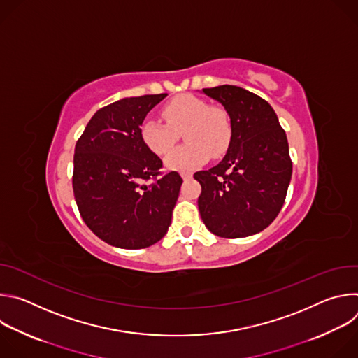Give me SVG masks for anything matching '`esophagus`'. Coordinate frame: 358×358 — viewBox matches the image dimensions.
<instances>
[{
  "mask_svg": "<svg viewBox=\"0 0 358 358\" xmlns=\"http://www.w3.org/2000/svg\"><path fill=\"white\" fill-rule=\"evenodd\" d=\"M181 177H182V180H189V178L192 177V173H189V171H182V173H181Z\"/></svg>",
  "mask_w": 358,
  "mask_h": 358,
  "instance_id": "esophagus-1",
  "label": "esophagus"
}]
</instances>
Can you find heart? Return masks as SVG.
Instances as JSON below:
<instances>
[{
    "label": "heart",
    "instance_id": "1",
    "mask_svg": "<svg viewBox=\"0 0 358 358\" xmlns=\"http://www.w3.org/2000/svg\"><path fill=\"white\" fill-rule=\"evenodd\" d=\"M167 124L145 117L140 124V138L157 156H164L173 148L177 131L182 129L185 145L173 150L166 157V167L176 171H188L206 163L210 156H222L232 137V124L225 109L210 106L207 100L192 94H180L163 108Z\"/></svg>",
    "mask_w": 358,
    "mask_h": 358
}]
</instances>
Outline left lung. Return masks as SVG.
Wrapping results in <instances>:
<instances>
[{"label": "left lung", "instance_id": "left-lung-1", "mask_svg": "<svg viewBox=\"0 0 358 358\" xmlns=\"http://www.w3.org/2000/svg\"><path fill=\"white\" fill-rule=\"evenodd\" d=\"M229 115L232 137L227 155L213 169L198 171L202 222L222 238L264 231L283 207L292 178L285 130L266 100L246 89L222 85L202 89Z\"/></svg>", "mask_w": 358, "mask_h": 358}]
</instances>
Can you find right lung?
I'll return each mask as SVG.
<instances>
[{
	"label": "right lung",
	"mask_w": 358,
	"mask_h": 358,
	"mask_svg": "<svg viewBox=\"0 0 358 358\" xmlns=\"http://www.w3.org/2000/svg\"><path fill=\"white\" fill-rule=\"evenodd\" d=\"M124 97L97 110L76 143L73 194L89 229L123 249L155 245L169 231L182 178L140 138L147 113L166 97ZM151 178L158 181L147 185Z\"/></svg>",
	"instance_id": "add662e5"
}]
</instances>
